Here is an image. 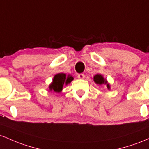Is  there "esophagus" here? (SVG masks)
Here are the masks:
<instances>
[{
  "label": "esophagus",
  "instance_id": "esophagus-1",
  "mask_svg": "<svg viewBox=\"0 0 149 149\" xmlns=\"http://www.w3.org/2000/svg\"><path fill=\"white\" fill-rule=\"evenodd\" d=\"M77 77L80 79H84V78H85V75L84 74H79L77 75Z\"/></svg>",
  "mask_w": 149,
  "mask_h": 149
}]
</instances>
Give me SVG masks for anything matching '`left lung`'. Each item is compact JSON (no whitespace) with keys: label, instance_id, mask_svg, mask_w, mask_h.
<instances>
[{"label":"left lung","instance_id":"obj_1","mask_svg":"<svg viewBox=\"0 0 149 149\" xmlns=\"http://www.w3.org/2000/svg\"><path fill=\"white\" fill-rule=\"evenodd\" d=\"M93 81H94L95 83H96L97 84L99 85H103L106 84L108 89H110L111 88V86H110V84L108 83V81L106 79H104V77H103V75L100 74H97L93 77Z\"/></svg>","mask_w":149,"mask_h":149}]
</instances>
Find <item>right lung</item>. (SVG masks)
Wrapping results in <instances>:
<instances>
[{"label": "right lung", "instance_id": "obj_1", "mask_svg": "<svg viewBox=\"0 0 149 149\" xmlns=\"http://www.w3.org/2000/svg\"><path fill=\"white\" fill-rule=\"evenodd\" d=\"M73 80V77L70 74L67 76L64 73H58L56 74L53 79V81L49 85L50 91H53L55 92H61L63 90V85H67L70 84Z\"/></svg>", "mask_w": 149, "mask_h": 149}]
</instances>
